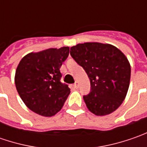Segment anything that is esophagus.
Listing matches in <instances>:
<instances>
[{
	"mask_svg": "<svg viewBox=\"0 0 147 147\" xmlns=\"http://www.w3.org/2000/svg\"><path fill=\"white\" fill-rule=\"evenodd\" d=\"M74 87L76 88V89H78V82H75V83H74Z\"/></svg>",
	"mask_w": 147,
	"mask_h": 147,
	"instance_id": "34e87169",
	"label": "esophagus"
}]
</instances>
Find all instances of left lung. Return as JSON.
I'll use <instances>...</instances> for the list:
<instances>
[{"instance_id": "8db88e82", "label": "left lung", "mask_w": 147, "mask_h": 147, "mask_svg": "<svg viewBox=\"0 0 147 147\" xmlns=\"http://www.w3.org/2000/svg\"><path fill=\"white\" fill-rule=\"evenodd\" d=\"M70 55L90 79L91 91L83 96L88 110L98 116L117 110L127 95L131 77L124 54L110 44L86 42L72 47Z\"/></svg>"}]
</instances>
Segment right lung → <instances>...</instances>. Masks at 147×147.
I'll list each match as a JSON object with an SVG mask.
<instances>
[{
	"mask_svg": "<svg viewBox=\"0 0 147 147\" xmlns=\"http://www.w3.org/2000/svg\"><path fill=\"white\" fill-rule=\"evenodd\" d=\"M69 47L50 48L26 55L18 65L14 82L18 93L28 109L45 117L58 113L70 93L62 83L60 67Z\"/></svg>",
	"mask_w": 147,
	"mask_h": 147,
	"instance_id": "obj_1",
	"label": "right lung"
}]
</instances>
